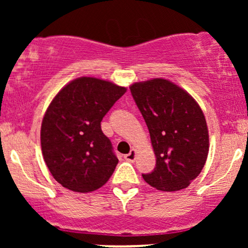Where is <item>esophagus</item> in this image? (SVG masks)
Here are the masks:
<instances>
[{"mask_svg": "<svg viewBox=\"0 0 248 248\" xmlns=\"http://www.w3.org/2000/svg\"><path fill=\"white\" fill-rule=\"evenodd\" d=\"M124 158H126L128 162H134V161H135V158H136V150L135 149L130 150V152L128 153L126 156H124Z\"/></svg>", "mask_w": 248, "mask_h": 248, "instance_id": "1", "label": "esophagus"}]
</instances>
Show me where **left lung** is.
<instances>
[{"instance_id":"8db88e82","label":"left lung","mask_w":248,"mask_h":248,"mask_svg":"<svg viewBox=\"0 0 248 248\" xmlns=\"http://www.w3.org/2000/svg\"><path fill=\"white\" fill-rule=\"evenodd\" d=\"M129 88L156 156L154 171L142 177L161 191L186 189L201 173L209 154L203 110L186 90L168 79L134 82Z\"/></svg>"}]
</instances>
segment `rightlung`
Instances as JSON below:
<instances>
[{
	"instance_id": "add662e5",
	"label": "right lung",
	"mask_w": 248,
	"mask_h": 248,
	"mask_svg": "<svg viewBox=\"0 0 248 248\" xmlns=\"http://www.w3.org/2000/svg\"><path fill=\"white\" fill-rule=\"evenodd\" d=\"M127 88L80 77L57 93L41 127L43 157L53 178L66 189L91 192L106 184L119 160L101 120Z\"/></svg>"
}]
</instances>
